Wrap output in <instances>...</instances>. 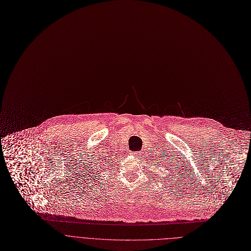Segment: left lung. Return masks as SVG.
Returning a JSON list of instances; mask_svg holds the SVG:
<instances>
[{
    "instance_id": "obj_1",
    "label": "left lung",
    "mask_w": 251,
    "mask_h": 251,
    "mask_svg": "<svg viewBox=\"0 0 251 251\" xmlns=\"http://www.w3.org/2000/svg\"><path fill=\"white\" fill-rule=\"evenodd\" d=\"M178 165H173V164H170V163H168V168H166L165 170H168L169 171V176H170V175H172L171 176L172 177H176V176H178V175H180L181 174V176L183 175V173H182V170H184L183 169V165H182V169H178L177 168Z\"/></svg>"
}]
</instances>
